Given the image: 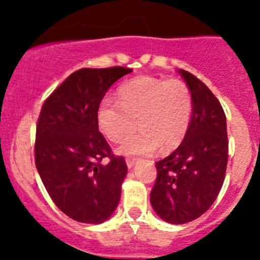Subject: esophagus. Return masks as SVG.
Segmentation results:
<instances>
[{"label":"esophagus","instance_id":"34e87169","mask_svg":"<svg viewBox=\"0 0 260 260\" xmlns=\"http://www.w3.org/2000/svg\"><path fill=\"white\" fill-rule=\"evenodd\" d=\"M126 164H127L128 168H133V167H134V164H135V158L127 157V158H126Z\"/></svg>","mask_w":260,"mask_h":260}]
</instances>
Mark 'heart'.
<instances>
[{
	"label": "heart",
	"mask_w": 260,
	"mask_h": 260,
	"mask_svg": "<svg viewBox=\"0 0 260 260\" xmlns=\"http://www.w3.org/2000/svg\"><path fill=\"white\" fill-rule=\"evenodd\" d=\"M192 96L181 79L141 77L118 88V100L104 99L99 107V125L112 142L128 137L119 151L126 155H150L160 147L168 152L180 146L190 125ZM138 122H136V118Z\"/></svg>",
	"instance_id": "1"
}]
</instances>
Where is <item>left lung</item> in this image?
<instances>
[{"label":"left lung","instance_id":"8db88e82","mask_svg":"<svg viewBox=\"0 0 260 260\" xmlns=\"http://www.w3.org/2000/svg\"><path fill=\"white\" fill-rule=\"evenodd\" d=\"M192 96V117L182 143L156 161L151 204L164 221L185 224L203 215L217 198L226 172V117L201 79L180 70Z\"/></svg>","mask_w":260,"mask_h":260}]
</instances>
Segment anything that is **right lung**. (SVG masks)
I'll use <instances>...</instances> for the list:
<instances>
[{
    "label": "right lung",
    "mask_w": 260,
    "mask_h": 260,
    "mask_svg": "<svg viewBox=\"0 0 260 260\" xmlns=\"http://www.w3.org/2000/svg\"><path fill=\"white\" fill-rule=\"evenodd\" d=\"M132 69H80L69 75L41 107L35 164L48 194L79 222L100 224L116 210L127 173L99 132L98 110L109 87ZM110 160L102 165V158Z\"/></svg>",
    "instance_id": "obj_1"
}]
</instances>
